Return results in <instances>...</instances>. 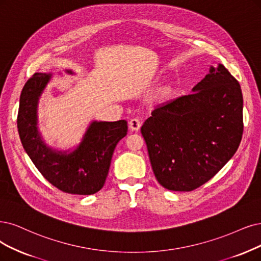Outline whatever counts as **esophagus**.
Wrapping results in <instances>:
<instances>
[{"label": "esophagus", "mask_w": 261, "mask_h": 261, "mask_svg": "<svg viewBox=\"0 0 261 261\" xmlns=\"http://www.w3.org/2000/svg\"><path fill=\"white\" fill-rule=\"evenodd\" d=\"M129 128L132 131H138L141 128V120L139 118H132L129 121Z\"/></svg>", "instance_id": "esophagus-1"}]
</instances>
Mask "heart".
I'll list each match as a JSON object with an SVG mask.
<instances>
[{"label":"heart","instance_id":"heart-1","mask_svg":"<svg viewBox=\"0 0 261 261\" xmlns=\"http://www.w3.org/2000/svg\"><path fill=\"white\" fill-rule=\"evenodd\" d=\"M172 95V89L170 87H166V88H163L159 93H158V100L159 101H167L171 98Z\"/></svg>","mask_w":261,"mask_h":261}]
</instances>
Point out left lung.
Returning a JSON list of instances; mask_svg holds the SVG:
<instances>
[{
	"label": "left lung",
	"mask_w": 261,
	"mask_h": 261,
	"mask_svg": "<svg viewBox=\"0 0 261 261\" xmlns=\"http://www.w3.org/2000/svg\"><path fill=\"white\" fill-rule=\"evenodd\" d=\"M159 184L191 191L210 180L232 158L243 134V96L223 64L194 88L158 106L141 128Z\"/></svg>",
	"instance_id": "obj_1"
}]
</instances>
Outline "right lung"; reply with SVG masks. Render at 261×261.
I'll use <instances>...</instances> for the list:
<instances>
[{
	"mask_svg": "<svg viewBox=\"0 0 261 261\" xmlns=\"http://www.w3.org/2000/svg\"><path fill=\"white\" fill-rule=\"evenodd\" d=\"M51 79L53 73H35L25 83L17 118L19 137L28 156L51 185L67 194L93 195L104 186L114 149L127 136V121L93 120L74 149L48 146L38 131L37 108Z\"/></svg>",
	"mask_w": 261,
	"mask_h": 261,
	"instance_id": "right-lung-1",
	"label": "right lung"
}]
</instances>
